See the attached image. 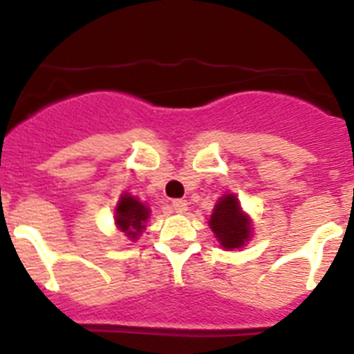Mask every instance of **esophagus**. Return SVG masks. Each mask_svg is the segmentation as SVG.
<instances>
[{
    "mask_svg": "<svg viewBox=\"0 0 354 354\" xmlns=\"http://www.w3.org/2000/svg\"><path fill=\"white\" fill-rule=\"evenodd\" d=\"M171 207H174L175 212H186L187 211V202L183 198H177L171 202Z\"/></svg>",
    "mask_w": 354,
    "mask_h": 354,
    "instance_id": "34e87169",
    "label": "esophagus"
}]
</instances>
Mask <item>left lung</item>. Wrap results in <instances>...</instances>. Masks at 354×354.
<instances>
[{
  "label": "left lung",
  "instance_id": "left-lung-1",
  "mask_svg": "<svg viewBox=\"0 0 354 354\" xmlns=\"http://www.w3.org/2000/svg\"><path fill=\"white\" fill-rule=\"evenodd\" d=\"M209 225L220 241V245L228 250L241 248L252 232L250 220L243 214L239 202L234 195H225L223 198H220L212 211Z\"/></svg>",
  "mask_w": 354,
  "mask_h": 354
}]
</instances>
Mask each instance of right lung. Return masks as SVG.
Wrapping results in <instances>:
<instances>
[{
	"instance_id": "1",
	"label": "right lung",
	"mask_w": 354,
	"mask_h": 354,
	"mask_svg": "<svg viewBox=\"0 0 354 354\" xmlns=\"http://www.w3.org/2000/svg\"><path fill=\"white\" fill-rule=\"evenodd\" d=\"M149 209L131 195L120 196L117 204V212H115V221L122 232H126L131 239H138L142 230L145 228V221L149 218Z\"/></svg>"
}]
</instances>
